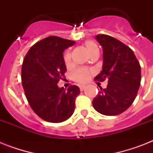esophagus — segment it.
Here are the masks:
<instances>
[{"instance_id": "34e87169", "label": "esophagus", "mask_w": 153, "mask_h": 153, "mask_svg": "<svg viewBox=\"0 0 153 153\" xmlns=\"http://www.w3.org/2000/svg\"><path fill=\"white\" fill-rule=\"evenodd\" d=\"M85 87H86V86H82H82H79V88H80V91H84V89H85Z\"/></svg>"}]
</instances>
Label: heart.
<instances>
[{
	"label": "heart",
	"mask_w": 153,
	"mask_h": 153,
	"mask_svg": "<svg viewBox=\"0 0 153 153\" xmlns=\"http://www.w3.org/2000/svg\"><path fill=\"white\" fill-rule=\"evenodd\" d=\"M85 47H86V51H88L89 55H91L95 52H98V47L95 42L93 40H87L85 42ZM71 62V54L69 51L66 52L64 55V62L67 67L70 66ZM91 75L90 71L86 68H79L77 69L73 72V79L74 81L79 83H85L88 81L89 78Z\"/></svg>",
	"instance_id": "1"
}]
</instances>
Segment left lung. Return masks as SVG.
Listing matches in <instances>:
<instances>
[{"mask_svg":"<svg viewBox=\"0 0 153 153\" xmlns=\"http://www.w3.org/2000/svg\"><path fill=\"white\" fill-rule=\"evenodd\" d=\"M103 49L102 70L95 80H108L94 98V108L98 113L114 116L123 113L133 104L140 85V63L133 50L122 42L107 35L95 37Z\"/></svg>","mask_w":153,"mask_h":153,"instance_id":"left-lung-1","label":"left lung"}]
</instances>
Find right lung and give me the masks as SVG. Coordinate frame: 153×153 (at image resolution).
Returning a JSON list of instances; mask_svg holds the SVG:
<instances>
[{
	"label": "right lung",
	"mask_w": 153,
	"mask_h": 153,
	"mask_svg": "<svg viewBox=\"0 0 153 153\" xmlns=\"http://www.w3.org/2000/svg\"><path fill=\"white\" fill-rule=\"evenodd\" d=\"M75 42L48 36L37 42L23 61L21 80L25 96L32 110L43 120L59 123L70 118L75 109L80 90L71 86L67 91L58 82L67 71L63 51Z\"/></svg>",
	"instance_id": "1"
}]
</instances>
